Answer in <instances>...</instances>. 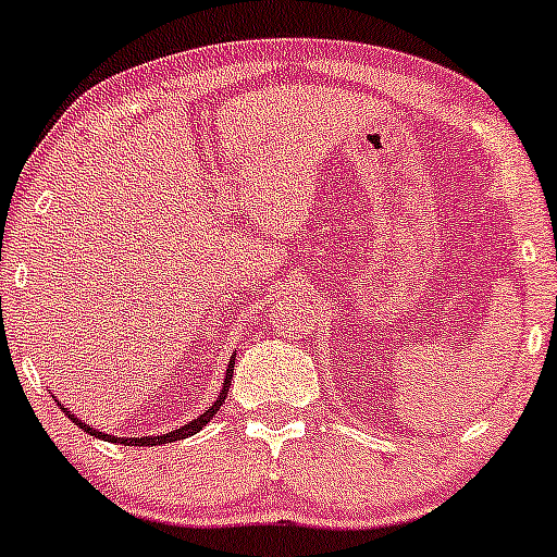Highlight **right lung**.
<instances>
[{
	"label": "right lung",
	"mask_w": 557,
	"mask_h": 557,
	"mask_svg": "<svg viewBox=\"0 0 557 557\" xmlns=\"http://www.w3.org/2000/svg\"><path fill=\"white\" fill-rule=\"evenodd\" d=\"M233 367H236V357H233V359H231V364H227V372H225V383H222V392H220V397H216V403L211 405L209 410L203 412V416L193 418L190 423H185V426L174 429V432H169V434H158V437H114V434L96 432L94 426H88V423H83V421H79V418L74 416V412H69L64 405H61V410H64L66 416L72 418V423H77L79 429H85V432H88V434H94V437H99V440H107V443H125V445H163V443H176V440H185V437H190V434H198L200 429H203L206 423H209L211 418L216 416V410H220L222 403H225V397H227V388H231V381H233Z\"/></svg>",
	"instance_id": "right-lung-1"
}]
</instances>
